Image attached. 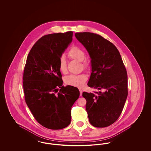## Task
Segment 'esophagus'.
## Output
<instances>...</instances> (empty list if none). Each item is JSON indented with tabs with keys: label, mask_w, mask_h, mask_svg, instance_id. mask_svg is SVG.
<instances>
[{
	"label": "esophagus",
	"mask_w": 151,
	"mask_h": 151,
	"mask_svg": "<svg viewBox=\"0 0 151 151\" xmlns=\"http://www.w3.org/2000/svg\"><path fill=\"white\" fill-rule=\"evenodd\" d=\"M79 91H80V96H81L82 93H83V91H82L81 89H79Z\"/></svg>",
	"instance_id": "34e87169"
}]
</instances>
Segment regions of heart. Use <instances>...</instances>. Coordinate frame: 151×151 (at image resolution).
Returning a JSON list of instances; mask_svg holds the SVG:
<instances>
[{"instance_id":"b5f03b06","label":"heart","mask_w":151,"mask_h":151,"mask_svg":"<svg viewBox=\"0 0 151 151\" xmlns=\"http://www.w3.org/2000/svg\"><path fill=\"white\" fill-rule=\"evenodd\" d=\"M68 57L71 59H74L78 62H82L85 59V53L82 49L79 46L73 45L70 48L67 53ZM83 65L87 68L89 64L86 61L83 62ZM59 69L60 71L62 73L67 72V62L64 57H61L59 60ZM87 80L86 75L81 74L79 75H70L66 76L65 78V83L68 86L81 87L85 84Z\"/></svg>"}]
</instances>
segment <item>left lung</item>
I'll return each instance as SVG.
<instances>
[{"label": "left lung", "mask_w": 151, "mask_h": 151, "mask_svg": "<svg viewBox=\"0 0 151 151\" xmlns=\"http://www.w3.org/2000/svg\"><path fill=\"white\" fill-rule=\"evenodd\" d=\"M75 37L91 59V74L88 86L98 90L84 92L90 123L96 127L112 124L122 113L128 95L127 74L117 48L102 36L89 32Z\"/></svg>", "instance_id": "left-lung-1"}]
</instances>
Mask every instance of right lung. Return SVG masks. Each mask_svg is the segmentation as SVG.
I'll return each instance as SVG.
<instances>
[{"instance_id": "add662e5", "label": "right lung", "mask_w": 151, "mask_h": 151, "mask_svg": "<svg viewBox=\"0 0 151 151\" xmlns=\"http://www.w3.org/2000/svg\"><path fill=\"white\" fill-rule=\"evenodd\" d=\"M72 36L71 31L43 36L27 59L23 75L25 102L36 121L47 129H62L70 124L71 108L80 95L77 88L62 86L59 69V60Z\"/></svg>"}]
</instances>
